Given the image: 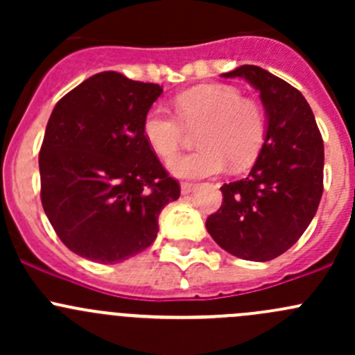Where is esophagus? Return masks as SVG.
Returning a JSON list of instances; mask_svg holds the SVG:
<instances>
[{
	"label": "esophagus",
	"instance_id": "34e87169",
	"mask_svg": "<svg viewBox=\"0 0 355 355\" xmlns=\"http://www.w3.org/2000/svg\"><path fill=\"white\" fill-rule=\"evenodd\" d=\"M194 189H196V184H191V182H182V185H180V191H182V194H184V196L191 194Z\"/></svg>",
	"mask_w": 355,
	"mask_h": 355
}]
</instances>
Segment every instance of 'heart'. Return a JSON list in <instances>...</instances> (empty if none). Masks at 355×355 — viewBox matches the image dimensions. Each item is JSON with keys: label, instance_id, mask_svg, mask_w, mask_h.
<instances>
[{"label": "heart", "instance_id": "heart-1", "mask_svg": "<svg viewBox=\"0 0 355 355\" xmlns=\"http://www.w3.org/2000/svg\"><path fill=\"white\" fill-rule=\"evenodd\" d=\"M177 114L163 106L146 113L142 132L149 148L161 157L180 149L185 127L199 128V151L178 156L168 170L180 178H206L252 163L266 135V116L257 103L242 98L234 85L213 84L191 89L175 98Z\"/></svg>", "mask_w": 355, "mask_h": 355}]
</instances>
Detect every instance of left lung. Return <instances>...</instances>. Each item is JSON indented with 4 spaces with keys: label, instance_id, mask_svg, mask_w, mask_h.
<instances>
[{
    "label": "left lung",
    "instance_id": "left-lung-1",
    "mask_svg": "<svg viewBox=\"0 0 355 355\" xmlns=\"http://www.w3.org/2000/svg\"><path fill=\"white\" fill-rule=\"evenodd\" d=\"M221 77H242L259 91L268 127L252 170L223 184V202L206 228L232 256L264 263L295 244L316 214L323 194V139L306 98L288 82L256 65Z\"/></svg>",
    "mask_w": 355,
    "mask_h": 355
}]
</instances>
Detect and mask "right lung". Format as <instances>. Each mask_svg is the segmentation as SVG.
<instances>
[{
  "mask_svg": "<svg viewBox=\"0 0 355 355\" xmlns=\"http://www.w3.org/2000/svg\"><path fill=\"white\" fill-rule=\"evenodd\" d=\"M163 89L101 71L56 103L39 153L41 202L71 252L114 264L148 249L180 198L142 132Z\"/></svg>",
  "mask_w": 355,
  "mask_h": 355,
  "instance_id": "add662e5",
  "label": "right lung"
}]
</instances>
